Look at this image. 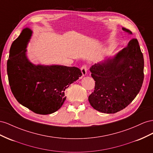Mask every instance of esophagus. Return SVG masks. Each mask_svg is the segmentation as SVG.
Wrapping results in <instances>:
<instances>
[{
    "label": "esophagus",
    "mask_w": 153,
    "mask_h": 153,
    "mask_svg": "<svg viewBox=\"0 0 153 153\" xmlns=\"http://www.w3.org/2000/svg\"><path fill=\"white\" fill-rule=\"evenodd\" d=\"M81 71L82 74V76H86V72H87V67L86 65H83V66H82V67L81 68Z\"/></svg>",
    "instance_id": "34e87169"
}]
</instances>
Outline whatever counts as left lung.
I'll list each match as a JSON object with an SVG mask.
<instances>
[{
	"instance_id": "obj_1",
	"label": "left lung",
	"mask_w": 153,
	"mask_h": 153,
	"mask_svg": "<svg viewBox=\"0 0 153 153\" xmlns=\"http://www.w3.org/2000/svg\"><path fill=\"white\" fill-rule=\"evenodd\" d=\"M131 34L130 30L123 27ZM143 54L137 39L112 58L92 65L90 68L95 81V89L88 97L90 105L104 113H115L131 102L140 90L143 81Z\"/></svg>"
}]
</instances>
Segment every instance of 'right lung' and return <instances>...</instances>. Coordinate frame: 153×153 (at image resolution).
I'll return each instance as SVG.
<instances>
[{
    "instance_id": "add662e5",
    "label": "right lung",
    "mask_w": 153,
    "mask_h": 153,
    "mask_svg": "<svg viewBox=\"0 0 153 153\" xmlns=\"http://www.w3.org/2000/svg\"><path fill=\"white\" fill-rule=\"evenodd\" d=\"M29 28L22 30L13 43L14 47L7 60L9 83L14 97L22 105L40 115L51 114L64 103L65 91L82 76L81 70L63 65H34L26 56V47L32 35ZM23 49L13 56L14 47Z\"/></svg>"
}]
</instances>
